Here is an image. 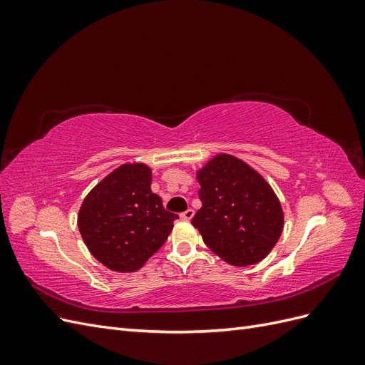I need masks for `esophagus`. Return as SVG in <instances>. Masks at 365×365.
<instances>
[{"label":"esophagus","instance_id":"34e87169","mask_svg":"<svg viewBox=\"0 0 365 365\" xmlns=\"http://www.w3.org/2000/svg\"><path fill=\"white\" fill-rule=\"evenodd\" d=\"M193 215H195V212L192 208H189V210H185V212H182L180 216H181V219H184V220H190L192 217H193Z\"/></svg>","mask_w":365,"mask_h":365}]
</instances>
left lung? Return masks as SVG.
Returning a JSON list of instances; mask_svg holds the SVG:
<instances>
[{
	"mask_svg": "<svg viewBox=\"0 0 365 365\" xmlns=\"http://www.w3.org/2000/svg\"><path fill=\"white\" fill-rule=\"evenodd\" d=\"M202 207L192 219L204 244L235 267L268 256L282 235L283 210L271 185L242 160L219 153L197 172Z\"/></svg>",
	"mask_w": 365,
	"mask_h": 365,
	"instance_id": "1",
	"label": "left lung"
}]
</instances>
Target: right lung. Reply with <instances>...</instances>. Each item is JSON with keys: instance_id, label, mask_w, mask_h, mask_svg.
I'll return each mask as SVG.
<instances>
[{"instance_id": "add662e5", "label": "right lung", "mask_w": 365, "mask_h": 365, "mask_svg": "<svg viewBox=\"0 0 365 365\" xmlns=\"http://www.w3.org/2000/svg\"><path fill=\"white\" fill-rule=\"evenodd\" d=\"M146 164H123L86 195L77 216L85 245L106 268L134 272L168 240L178 215L150 190Z\"/></svg>"}]
</instances>
